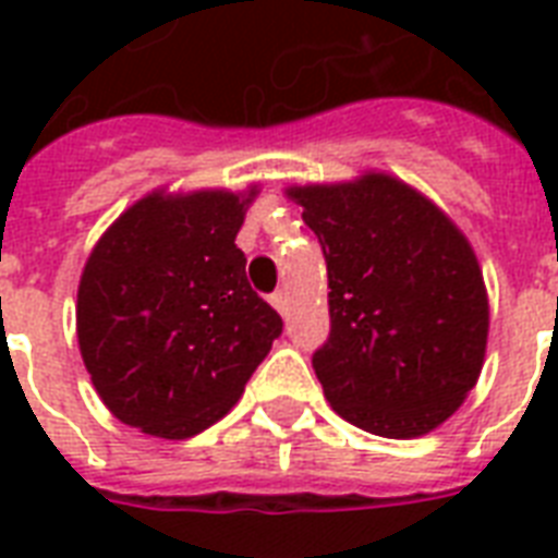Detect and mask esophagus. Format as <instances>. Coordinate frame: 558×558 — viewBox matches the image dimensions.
I'll return each instance as SVG.
<instances>
[{"label":"esophagus","mask_w":558,"mask_h":558,"mask_svg":"<svg viewBox=\"0 0 558 558\" xmlns=\"http://www.w3.org/2000/svg\"><path fill=\"white\" fill-rule=\"evenodd\" d=\"M271 306H275L280 315H289V295H287V292H275V295H271Z\"/></svg>","instance_id":"1"}]
</instances>
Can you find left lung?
<instances>
[{
    "label": "left lung",
    "mask_w": 558,
    "mask_h": 558,
    "mask_svg": "<svg viewBox=\"0 0 558 558\" xmlns=\"http://www.w3.org/2000/svg\"><path fill=\"white\" fill-rule=\"evenodd\" d=\"M327 257L330 339L313 367L332 411L390 440L449 420L475 388L489 298L475 248L428 196L390 173L292 185Z\"/></svg>",
    "instance_id": "obj_1"
}]
</instances>
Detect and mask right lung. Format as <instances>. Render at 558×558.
<instances>
[{
  "label": "right lung",
  "mask_w": 558,
  "mask_h": 558,
  "mask_svg": "<svg viewBox=\"0 0 558 558\" xmlns=\"http://www.w3.org/2000/svg\"><path fill=\"white\" fill-rule=\"evenodd\" d=\"M260 187L153 193L100 234L77 287V344L124 425L187 440L231 411L280 315L245 280L236 231Z\"/></svg>",
  "instance_id": "add662e5"
}]
</instances>
